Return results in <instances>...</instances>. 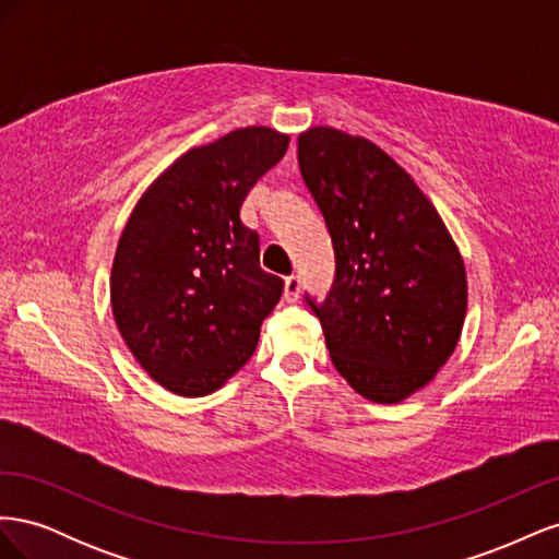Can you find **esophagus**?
<instances>
[{
	"label": "esophagus",
	"instance_id": "obj_1",
	"mask_svg": "<svg viewBox=\"0 0 559 559\" xmlns=\"http://www.w3.org/2000/svg\"><path fill=\"white\" fill-rule=\"evenodd\" d=\"M284 298L289 302H296L300 298V280L296 275H289L284 280Z\"/></svg>",
	"mask_w": 559,
	"mask_h": 559
}]
</instances>
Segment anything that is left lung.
<instances>
[{"label":"left lung","mask_w":559,"mask_h":559,"mask_svg":"<svg viewBox=\"0 0 559 559\" xmlns=\"http://www.w3.org/2000/svg\"><path fill=\"white\" fill-rule=\"evenodd\" d=\"M298 165L335 251L329 296H306L331 361L368 401L408 399L462 335L460 249L429 198L378 144L317 126L300 132Z\"/></svg>","instance_id":"obj_1"}]
</instances>
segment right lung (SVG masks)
Wrapping results in <instances>:
<instances>
[{
    "instance_id": "add662e5",
    "label": "right lung",
    "mask_w": 559,
    "mask_h": 559,
    "mask_svg": "<svg viewBox=\"0 0 559 559\" xmlns=\"http://www.w3.org/2000/svg\"><path fill=\"white\" fill-rule=\"evenodd\" d=\"M289 146L249 126L179 156L134 205L116 247L111 310L146 373L179 396L216 392L249 361L284 282L259 265L240 207Z\"/></svg>"
}]
</instances>
